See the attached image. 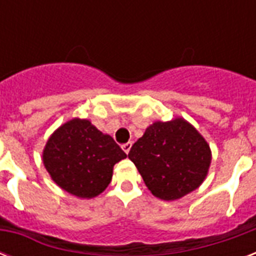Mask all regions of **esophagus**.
<instances>
[{
	"label": "esophagus",
	"instance_id": "34e87169",
	"mask_svg": "<svg viewBox=\"0 0 256 256\" xmlns=\"http://www.w3.org/2000/svg\"><path fill=\"white\" fill-rule=\"evenodd\" d=\"M132 142H128V144H122V148H124V152H126V154H128V152H130V148H132Z\"/></svg>",
	"mask_w": 256,
	"mask_h": 256
}]
</instances>
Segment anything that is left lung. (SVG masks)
<instances>
[{
	"mask_svg": "<svg viewBox=\"0 0 256 256\" xmlns=\"http://www.w3.org/2000/svg\"><path fill=\"white\" fill-rule=\"evenodd\" d=\"M128 160L154 196L176 200L196 190L206 179L211 148L190 122L176 116L150 124L130 148Z\"/></svg>",
	"mask_w": 256,
	"mask_h": 256,
	"instance_id": "obj_1",
	"label": "left lung"
}]
</instances>
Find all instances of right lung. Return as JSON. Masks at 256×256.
Here are the masks:
<instances>
[{"mask_svg":"<svg viewBox=\"0 0 256 256\" xmlns=\"http://www.w3.org/2000/svg\"><path fill=\"white\" fill-rule=\"evenodd\" d=\"M126 154L88 120L73 118L49 136L42 162L53 182L82 199L96 198L112 182V168Z\"/></svg>","mask_w":256,"mask_h":256,"instance_id":"obj_1","label":"right lung"}]
</instances>
